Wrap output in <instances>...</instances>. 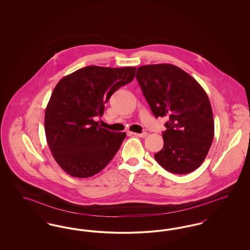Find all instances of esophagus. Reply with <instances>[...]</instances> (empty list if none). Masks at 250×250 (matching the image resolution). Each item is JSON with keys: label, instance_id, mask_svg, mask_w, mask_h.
Listing matches in <instances>:
<instances>
[{"label": "esophagus", "instance_id": "esophagus-1", "mask_svg": "<svg viewBox=\"0 0 250 250\" xmlns=\"http://www.w3.org/2000/svg\"><path fill=\"white\" fill-rule=\"evenodd\" d=\"M131 134L134 135V136L140 137V138H145L147 136V132H143V133H134V132H131Z\"/></svg>", "mask_w": 250, "mask_h": 250}]
</instances>
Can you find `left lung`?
<instances>
[{
  "mask_svg": "<svg viewBox=\"0 0 250 250\" xmlns=\"http://www.w3.org/2000/svg\"><path fill=\"white\" fill-rule=\"evenodd\" d=\"M155 117H165L167 130L157 163L174 174L190 173L201 166L214 140L213 110L199 83L169 63L140 66L136 76Z\"/></svg>",
  "mask_w": 250,
  "mask_h": 250,
  "instance_id": "left-lung-1",
  "label": "left lung"
}]
</instances>
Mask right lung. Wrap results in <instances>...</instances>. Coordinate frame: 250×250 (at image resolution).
Returning <instances> with one entry per match:
<instances>
[{"mask_svg": "<svg viewBox=\"0 0 250 250\" xmlns=\"http://www.w3.org/2000/svg\"><path fill=\"white\" fill-rule=\"evenodd\" d=\"M136 67L90 65L63 77L45 111V133L52 156L66 173L88 178L101 171L117 153L126 134L98 125L105 104L135 78Z\"/></svg>", "mask_w": 250, "mask_h": 250, "instance_id": "add662e5", "label": "right lung"}]
</instances>
